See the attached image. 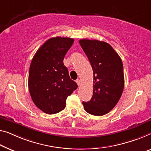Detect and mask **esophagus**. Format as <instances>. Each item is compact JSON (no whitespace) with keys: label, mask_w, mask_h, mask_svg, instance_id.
<instances>
[{"label":"esophagus","mask_w":151,"mask_h":151,"mask_svg":"<svg viewBox=\"0 0 151 151\" xmlns=\"http://www.w3.org/2000/svg\"><path fill=\"white\" fill-rule=\"evenodd\" d=\"M76 83H77V85H78V86H79V85L81 84V81L80 79H76Z\"/></svg>","instance_id":"esophagus-1"}]
</instances>
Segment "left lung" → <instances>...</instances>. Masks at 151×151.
I'll return each mask as SVG.
<instances>
[{
	"label": "left lung",
	"mask_w": 151,
	"mask_h": 151,
	"mask_svg": "<svg viewBox=\"0 0 151 151\" xmlns=\"http://www.w3.org/2000/svg\"><path fill=\"white\" fill-rule=\"evenodd\" d=\"M79 43L88 58L93 72V96L83 102L85 111L102 116L115 106L124 88L122 60L114 49L106 42L81 39Z\"/></svg>",
	"instance_id": "1"
}]
</instances>
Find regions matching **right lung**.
Returning <instances> with one entry per match:
<instances>
[{
	"label": "right lung",
	"instance_id": "1",
	"mask_svg": "<svg viewBox=\"0 0 151 151\" xmlns=\"http://www.w3.org/2000/svg\"><path fill=\"white\" fill-rule=\"evenodd\" d=\"M74 39L57 37L47 40L38 49L31 62L28 89L35 104L52 114L66 107V100L78 85L70 78L64 58Z\"/></svg>",
	"mask_w": 151,
	"mask_h": 151
}]
</instances>
